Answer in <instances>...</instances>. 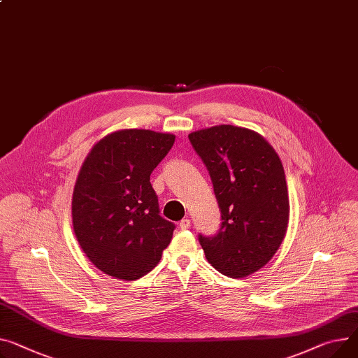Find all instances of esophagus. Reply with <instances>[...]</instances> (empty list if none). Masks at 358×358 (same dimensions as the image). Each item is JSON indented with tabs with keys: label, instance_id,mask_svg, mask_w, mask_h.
<instances>
[{
	"label": "esophagus",
	"instance_id": "34e87169",
	"mask_svg": "<svg viewBox=\"0 0 358 358\" xmlns=\"http://www.w3.org/2000/svg\"><path fill=\"white\" fill-rule=\"evenodd\" d=\"M180 229H182V230H185V229H188L189 227V220L188 219H182L181 222H180Z\"/></svg>",
	"mask_w": 358,
	"mask_h": 358
}]
</instances>
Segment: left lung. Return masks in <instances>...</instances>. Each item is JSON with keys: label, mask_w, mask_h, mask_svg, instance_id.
<instances>
[{"label": "left lung", "mask_w": 358, "mask_h": 358, "mask_svg": "<svg viewBox=\"0 0 358 358\" xmlns=\"http://www.w3.org/2000/svg\"><path fill=\"white\" fill-rule=\"evenodd\" d=\"M188 139L206 165L222 211L217 233L199 234V242L211 266L245 278L268 264L288 229L282 162L264 136L241 127H211Z\"/></svg>", "instance_id": "left-lung-1"}]
</instances>
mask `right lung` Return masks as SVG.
Returning <instances> with one entry per match:
<instances>
[{
  "mask_svg": "<svg viewBox=\"0 0 358 358\" xmlns=\"http://www.w3.org/2000/svg\"><path fill=\"white\" fill-rule=\"evenodd\" d=\"M176 136L122 129L92 148L78 176L71 219L92 264L109 276L135 280L151 272L176 224L159 216L150 177Z\"/></svg>",
  "mask_w": 358,
  "mask_h": 358,
  "instance_id": "add662e5",
  "label": "right lung"
}]
</instances>
